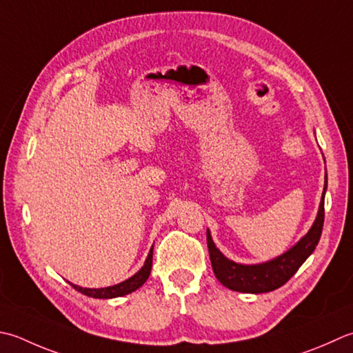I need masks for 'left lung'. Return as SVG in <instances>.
<instances>
[{
	"label": "left lung",
	"mask_w": 353,
	"mask_h": 353,
	"mask_svg": "<svg viewBox=\"0 0 353 353\" xmlns=\"http://www.w3.org/2000/svg\"><path fill=\"white\" fill-rule=\"evenodd\" d=\"M327 188V174L326 185H324L323 199L320 203L319 216L310 228L309 232L296 243L292 250L286 254L274 259L268 263L261 265H237L228 260L220 252L211 239L210 231H206V241H208V251L212 265V271L216 274L217 280L223 286L232 289L237 292L245 294H261L274 291L292 277L299 271V268L305 263L306 259L314 252L315 246L319 245L323 223H324V192Z\"/></svg>",
	"instance_id": "obj_1"
}]
</instances>
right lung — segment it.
<instances>
[{
  "label": "right lung",
  "instance_id": "right-lung-1",
  "mask_svg": "<svg viewBox=\"0 0 353 353\" xmlns=\"http://www.w3.org/2000/svg\"><path fill=\"white\" fill-rule=\"evenodd\" d=\"M151 265H153V248H151V251L148 254L147 260H145V265L142 266V269L137 274H134L133 277L119 283V285H114V286H110V288H101V289H88V288H79L76 285H70L76 289V291L84 294L87 296H93V299H114V296H122V295H127L131 294L136 289H139L147 279L150 277V272H151Z\"/></svg>",
  "mask_w": 353,
  "mask_h": 353
}]
</instances>
